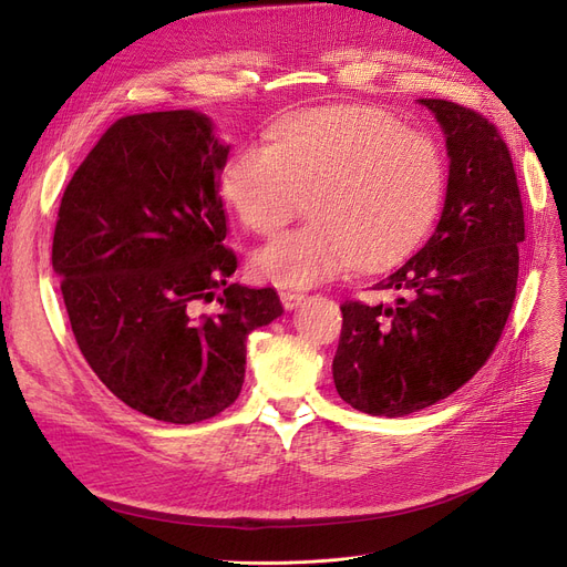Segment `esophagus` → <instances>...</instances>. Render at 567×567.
Returning a JSON list of instances; mask_svg holds the SVG:
<instances>
[{"mask_svg": "<svg viewBox=\"0 0 567 567\" xmlns=\"http://www.w3.org/2000/svg\"><path fill=\"white\" fill-rule=\"evenodd\" d=\"M307 296L302 290H279V300H281V305L286 307V309H296L298 305H302V300H305Z\"/></svg>", "mask_w": 567, "mask_h": 567, "instance_id": "obj_1", "label": "esophagus"}]
</instances>
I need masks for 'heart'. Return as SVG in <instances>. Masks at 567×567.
Returning <instances> with one entry per match:
<instances>
[{
    "label": "heart",
    "instance_id": "obj_1",
    "mask_svg": "<svg viewBox=\"0 0 567 567\" xmlns=\"http://www.w3.org/2000/svg\"><path fill=\"white\" fill-rule=\"evenodd\" d=\"M220 197L246 230L277 235L254 254L262 281L307 288L353 262L374 269L416 244L444 190L440 146L372 106L311 109L269 132V144L239 146L220 172Z\"/></svg>",
    "mask_w": 567,
    "mask_h": 567
}]
</instances>
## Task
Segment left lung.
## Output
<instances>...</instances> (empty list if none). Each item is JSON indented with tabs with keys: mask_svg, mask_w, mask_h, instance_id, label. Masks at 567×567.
<instances>
[{
	"mask_svg": "<svg viewBox=\"0 0 567 567\" xmlns=\"http://www.w3.org/2000/svg\"><path fill=\"white\" fill-rule=\"evenodd\" d=\"M446 134L449 184L435 233L372 290L391 305H342L334 389L353 410L404 416L458 391L482 370L516 298L526 239L516 172L501 132L449 100H419Z\"/></svg>",
	"mask_w": 567,
	"mask_h": 567,
	"instance_id": "1",
	"label": "left lung"
}]
</instances>
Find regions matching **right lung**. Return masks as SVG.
<instances>
[{"instance_id": "right-lung-1", "label": "right lung", "mask_w": 567, "mask_h": 567, "mask_svg": "<svg viewBox=\"0 0 567 567\" xmlns=\"http://www.w3.org/2000/svg\"><path fill=\"white\" fill-rule=\"evenodd\" d=\"M228 153L205 113H134L102 134L60 202L53 269L76 344L113 395L157 421L230 406L248 332L284 313L275 288L228 284ZM209 301L216 315L200 311Z\"/></svg>"}]
</instances>
